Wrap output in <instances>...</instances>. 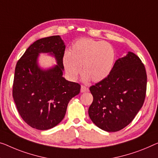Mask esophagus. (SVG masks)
I'll return each mask as SVG.
<instances>
[{
	"label": "esophagus",
	"instance_id": "34e87169",
	"mask_svg": "<svg viewBox=\"0 0 158 158\" xmlns=\"http://www.w3.org/2000/svg\"><path fill=\"white\" fill-rule=\"evenodd\" d=\"M89 91V89L88 87H86L85 86H83L82 85L81 86V93H84V92H86V91Z\"/></svg>",
	"mask_w": 158,
	"mask_h": 158
}]
</instances>
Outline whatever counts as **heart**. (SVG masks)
<instances>
[{
    "label": "heart",
    "instance_id": "b5f03b06",
    "mask_svg": "<svg viewBox=\"0 0 158 158\" xmlns=\"http://www.w3.org/2000/svg\"><path fill=\"white\" fill-rule=\"evenodd\" d=\"M116 60V52L109 42L81 38L72 44L63 57L68 76L76 79L82 72L84 81H103L110 74Z\"/></svg>",
    "mask_w": 158,
    "mask_h": 158
}]
</instances>
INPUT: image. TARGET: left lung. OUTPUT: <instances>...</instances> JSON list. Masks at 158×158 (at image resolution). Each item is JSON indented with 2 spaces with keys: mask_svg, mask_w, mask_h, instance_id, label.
Listing matches in <instances>:
<instances>
[{
  "mask_svg": "<svg viewBox=\"0 0 158 158\" xmlns=\"http://www.w3.org/2000/svg\"><path fill=\"white\" fill-rule=\"evenodd\" d=\"M146 88L145 66L137 55L128 52L116 61L106 78L89 88L94 98L89 117L103 131H121L142 108Z\"/></svg>",
  "mask_w": 158,
  "mask_h": 158,
  "instance_id": "obj_1",
  "label": "left lung"
}]
</instances>
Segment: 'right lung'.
Here are the masks:
<instances>
[{"instance_id":"obj_1","label":"right lung","mask_w":158,"mask_h":158,"mask_svg":"<svg viewBox=\"0 0 158 158\" xmlns=\"http://www.w3.org/2000/svg\"><path fill=\"white\" fill-rule=\"evenodd\" d=\"M64 42L59 35L35 41L16 64L13 97L25 123L37 130H48L64 118L67 105L78 95L81 86L66 80L63 75ZM40 53H49L58 64L42 70L37 64Z\"/></svg>"}]
</instances>
